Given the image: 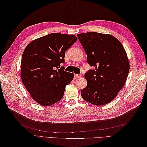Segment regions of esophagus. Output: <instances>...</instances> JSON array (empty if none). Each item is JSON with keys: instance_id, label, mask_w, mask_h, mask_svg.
<instances>
[{"instance_id": "esophagus-1", "label": "esophagus", "mask_w": 147, "mask_h": 147, "mask_svg": "<svg viewBox=\"0 0 147 147\" xmlns=\"http://www.w3.org/2000/svg\"><path fill=\"white\" fill-rule=\"evenodd\" d=\"M82 75L81 74H76V75H75V77L78 78L82 77Z\"/></svg>"}]
</instances>
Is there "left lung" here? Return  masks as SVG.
I'll list each match as a JSON object with an SVG mask.
<instances>
[{
    "instance_id": "left-lung-1",
    "label": "left lung",
    "mask_w": 147,
    "mask_h": 147,
    "mask_svg": "<svg viewBox=\"0 0 147 147\" xmlns=\"http://www.w3.org/2000/svg\"><path fill=\"white\" fill-rule=\"evenodd\" d=\"M94 69L84 74L87 86L81 90L83 99L96 105L112 101L125 84L129 72L126 52L118 40L110 34L95 32L77 34Z\"/></svg>"
}]
</instances>
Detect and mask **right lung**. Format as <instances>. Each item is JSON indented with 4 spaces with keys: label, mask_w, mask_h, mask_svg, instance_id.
Returning a JSON list of instances; mask_svg holds the SVG:
<instances>
[{
    "label": "right lung",
    "mask_w": 147,
    "mask_h": 147,
    "mask_svg": "<svg viewBox=\"0 0 147 147\" xmlns=\"http://www.w3.org/2000/svg\"><path fill=\"white\" fill-rule=\"evenodd\" d=\"M77 40L74 35L52 33L31 42L24 49L21 63V80L32 98L50 106L59 101L72 73L61 67L65 52Z\"/></svg>",
    "instance_id": "right-lung-1"
}]
</instances>
